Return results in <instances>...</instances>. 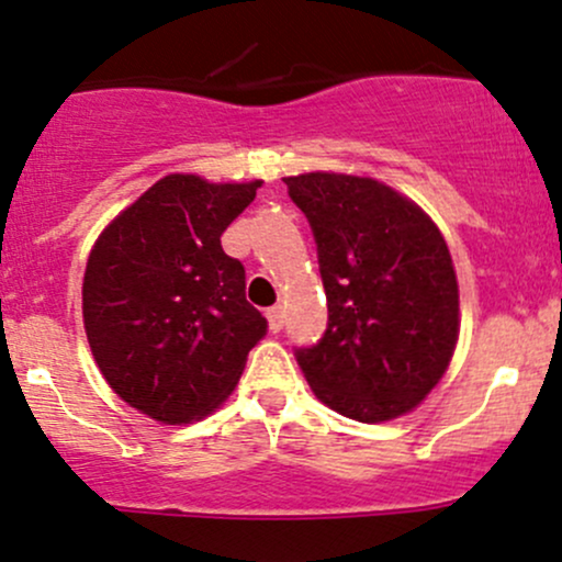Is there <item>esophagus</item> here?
Listing matches in <instances>:
<instances>
[{
  "instance_id": "esophagus-1",
  "label": "esophagus",
  "mask_w": 562,
  "mask_h": 562,
  "mask_svg": "<svg viewBox=\"0 0 562 562\" xmlns=\"http://www.w3.org/2000/svg\"><path fill=\"white\" fill-rule=\"evenodd\" d=\"M266 317H269L271 334H280L282 326H285V310H282V306H271V310L266 312Z\"/></svg>"
}]
</instances>
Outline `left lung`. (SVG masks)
Here are the masks:
<instances>
[{
  "label": "left lung",
  "instance_id": "8db88e82",
  "mask_svg": "<svg viewBox=\"0 0 562 562\" xmlns=\"http://www.w3.org/2000/svg\"><path fill=\"white\" fill-rule=\"evenodd\" d=\"M317 245L328 326L296 360L339 415L382 423L415 409L458 341V280L445 236L371 177H285Z\"/></svg>",
  "mask_w": 562,
  "mask_h": 562
}]
</instances>
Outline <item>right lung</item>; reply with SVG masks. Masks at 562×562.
Listing matches in <instances>:
<instances>
[{"label":"right lung","instance_id":"add662e5","mask_svg":"<svg viewBox=\"0 0 562 562\" xmlns=\"http://www.w3.org/2000/svg\"><path fill=\"white\" fill-rule=\"evenodd\" d=\"M258 186L164 177L88 256V345L110 387L153 420L182 425L210 415L269 328L245 299V266L221 245Z\"/></svg>","mask_w":562,"mask_h":562}]
</instances>
